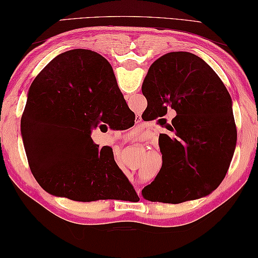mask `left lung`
<instances>
[{
	"label": "left lung",
	"instance_id": "8db88e82",
	"mask_svg": "<svg viewBox=\"0 0 258 258\" xmlns=\"http://www.w3.org/2000/svg\"><path fill=\"white\" fill-rule=\"evenodd\" d=\"M142 93L155 118L175 111L169 125L174 136L159 135L162 169L142 196L180 204L211 194L226 177L237 140L226 86L200 57L178 51L150 66Z\"/></svg>",
	"mask_w": 258,
	"mask_h": 258
}]
</instances>
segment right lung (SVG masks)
I'll list each match as a JSON object with an SVG mask.
<instances>
[{
	"instance_id": "obj_1",
	"label": "right lung",
	"mask_w": 258,
	"mask_h": 258,
	"mask_svg": "<svg viewBox=\"0 0 258 258\" xmlns=\"http://www.w3.org/2000/svg\"><path fill=\"white\" fill-rule=\"evenodd\" d=\"M101 121L135 123L109 62L84 48L57 55L30 86L21 122L30 170L46 192L83 203L140 200L113 149L92 140Z\"/></svg>"
}]
</instances>
